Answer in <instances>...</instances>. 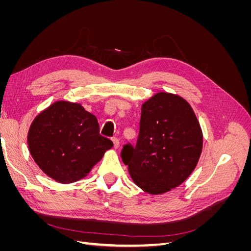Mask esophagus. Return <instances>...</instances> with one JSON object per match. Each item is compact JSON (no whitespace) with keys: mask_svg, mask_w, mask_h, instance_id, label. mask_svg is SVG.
Returning <instances> with one entry per match:
<instances>
[{"mask_svg":"<svg viewBox=\"0 0 251 251\" xmlns=\"http://www.w3.org/2000/svg\"><path fill=\"white\" fill-rule=\"evenodd\" d=\"M112 141H113V147L114 149H117L119 147V140L116 138V137H113L112 138Z\"/></svg>","mask_w":251,"mask_h":251,"instance_id":"34e87169","label":"esophagus"}]
</instances>
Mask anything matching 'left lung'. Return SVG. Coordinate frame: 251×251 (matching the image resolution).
Instances as JSON below:
<instances>
[{
	"label": "left lung",
	"mask_w": 251,
	"mask_h": 251,
	"mask_svg": "<svg viewBox=\"0 0 251 251\" xmlns=\"http://www.w3.org/2000/svg\"><path fill=\"white\" fill-rule=\"evenodd\" d=\"M202 143L200 125L188 102L158 93L142 104L136 146L125 144L120 156L135 183L158 195L186 180L199 160Z\"/></svg>",
	"instance_id": "left-lung-1"
}]
</instances>
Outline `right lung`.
<instances>
[{"instance_id": "1", "label": "right lung", "mask_w": 251, "mask_h": 251, "mask_svg": "<svg viewBox=\"0 0 251 251\" xmlns=\"http://www.w3.org/2000/svg\"><path fill=\"white\" fill-rule=\"evenodd\" d=\"M93 114L78 103L57 101L42 112L28 133L30 154L49 177L71 183L85 176L111 149Z\"/></svg>"}]
</instances>
